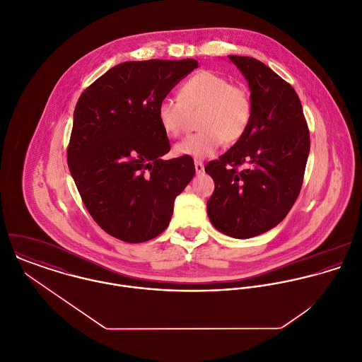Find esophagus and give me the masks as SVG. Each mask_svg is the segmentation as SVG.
Instances as JSON below:
<instances>
[{
  "instance_id": "esophagus-1",
  "label": "esophagus",
  "mask_w": 362,
  "mask_h": 362,
  "mask_svg": "<svg viewBox=\"0 0 362 362\" xmlns=\"http://www.w3.org/2000/svg\"><path fill=\"white\" fill-rule=\"evenodd\" d=\"M195 171H197V174H202L205 171V165L202 161H199V160L195 161Z\"/></svg>"
}]
</instances>
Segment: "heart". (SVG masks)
<instances>
[{
	"mask_svg": "<svg viewBox=\"0 0 362 362\" xmlns=\"http://www.w3.org/2000/svg\"><path fill=\"white\" fill-rule=\"evenodd\" d=\"M201 108L197 127L201 129L185 136L174 146V155L205 158L214 155L221 144H235L247 132L252 102L245 88L231 85L228 79L211 71H199L180 88L178 99L164 96L156 115L161 129L178 136L184 128L185 111Z\"/></svg>",
	"mask_w": 362,
	"mask_h": 362,
	"instance_id": "b5f03b06",
	"label": "heart"
}]
</instances>
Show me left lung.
<instances>
[{"label": "left lung", "mask_w": 362, "mask_h": 362, "mask_svg": "<svg viewBox=\"0 0 362 362\" xmlns=\"http://www.w3.org/2000/svg\"><path fill=\"white\" fill-rule=\"evenodd\" d=\"M228 58L248 81L252 117L244 136L205 167L214 181L207 214L216 230L245 240L276 227L297 201L310 131L290 83L252 57Z\"/></svg>", "instance_id": "1"}]
</instances>
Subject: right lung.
<instances>
[{"instance_id": "add662e5", "label": "right lung", "mask_w": 362, "mask_h": 362, "mask_svg": "<svg viewBox=\"0 0 362 362\" xmlns=\"http://www.w3.org/2000/svg\"><path fill=\"white\" fill-rule=\"evenodd\" d=\"M198 61H128L79 98L66 160L79 195L104 231L138 244L170 224L174 201L195 175L192 157L170 152L156 108Z\"/></svg>"}]
</instances>
